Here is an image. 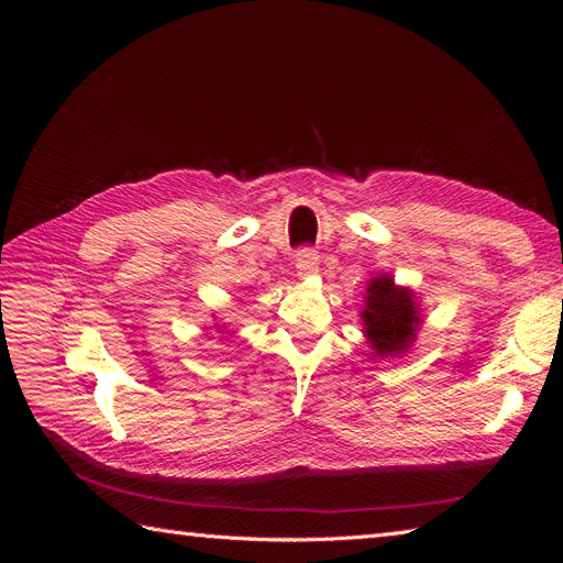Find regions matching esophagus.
Returning a JSON list of instances; mask_svg holds the SVG:
<instances>
[{
  "instance_id": "1",
  "label": "esophagus",
  "mask_w": 563,
  "mask_h": 563,
  "mask_svg": "<svg viewBox=\"0 0 563 563\" xmlns=\"http://www.w3.org/2000/svg\"><path fill=\"white\" fill-rule=\"evenodd\" d=\"M296 272H298L300 279L314 277L317 272H319V255L314 251H310V249L300 251L298 258H296Z\"/></svg>"
}]
</instances>
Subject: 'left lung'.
Returning a JSON list of instances; mask_svg holds the SVG:
<instances>
[{
    "label": "left lung",
    "mask_w": 563,
    "mask_h": 563,
    "mask_svg": "<svg viewBox=\"0 0 563 563\" xmlns=\"http://www.w3.org/2000/svg\"><path fill=\"white\" fill-rule=\"evenodd\" d=\"M362 319L364 333L378 356L404 354L413 345L422 321L411 288L397 286L389 275L368 282Z\"/></svg>",
    "instance_id": "left-lung-1"
}]
</instances>
